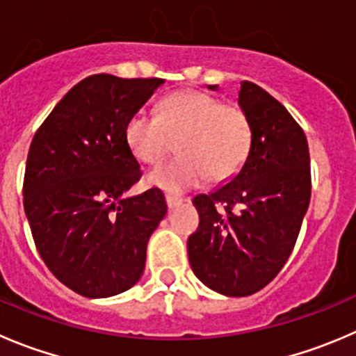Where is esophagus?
I'll use <instances>...</instances> for the list:
<instances>
[{
  "mask_svg": "<svg viewBox=\"0 0 356 356\" xmlns=\"http://www.w3.org/2000/svg\"><path fill=\"white\" fill-rule=\"evenodd\" d=\"M165 202H167L168 209H174L175 205H179V203L182 202V198L181 196H175V195H165Z\"/></svg>",
  "mask_w": 356,
  "mask_h": 356,
  "instance_id": "esophagus-1",
  "label": "esophagus"
}]
</instances>
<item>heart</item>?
Instances as JSON below:
<instances>
[{
	"instance_id": "obj_1",
	"label": "heart",
	"mask_w": 356,
	"mask_h": 356,
	"mask_svg": "<svg viewBox=\"0 0 356 356\" xmlns=\"http://www.w3.org/2000/svg\"><path fill=\"white\" fill-rule=\"evenodd\" d=\"M248 116L234 102L200 90H182L158 104L156 116L137 111L125 127L130 153L154 165L177 151L181 156L147 174V184L179 193L202 184L233 177L250 147Z\"/></svg>"
}]
</instances>
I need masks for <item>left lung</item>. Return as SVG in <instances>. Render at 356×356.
Returning a JSON list of instances; mask_svg holds the SVG:
<instances>
[{"instance_id": "left-lung-1", "label": "left lung", "mask_w": 356, "mask_h": 356, "mask_svg": "<svg viewBox=\"0 0 356 356\" xmlns=\"http://www.w3.org/2000/svg\"><path fill=\"white\" fill-rule=\"evenodd\" d=\"M238 104L250 122L248 154L229 182L195 196L200 226L188 240L196 278L229 298L255 294L280 273L312 198L308 140L299 123L255 83L241 81Z\"/></svg>"}]
</instances>
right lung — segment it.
<instances>
[{
	"label": "right lung",
	"mask_w": 356,
	"mask_h": 356,
	"mask_svg": "<svg viewBox=\"0 0 356 356\" xmlns=\"http://www.w3.org/2000/svg\"><path fill=\"white\" fill-rule=\"evenodd\" d=\"M163 81L88 76L34 134L24 210L47 268L76 294L111 298L140 280L167 203L156 188L125 196L143 175L125 127Z\"/></svg>",
	"instance_id": "add662e5"
}]
</instances>
